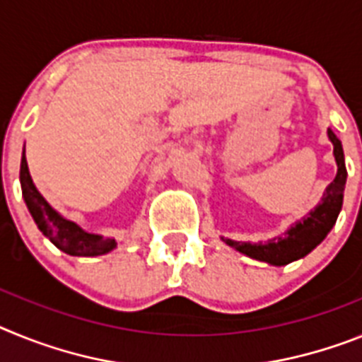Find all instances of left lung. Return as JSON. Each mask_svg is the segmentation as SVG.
Listing matches in <instances>:
<instances>
[{
    "label": "left lung",
    "mask_w": 362,
    "mask_h": 362,
    "mask_svg": "<svg viewBox=\"0 0 362 362\" xmlns=\"http://www.w3.org/2000/svg\"><path fill=\"white\" fill-rule=\"evenodd\" d=\"M328 136L333 144V155H335V162H337V177L333 178L332 184L326 187L322 202L303 222H297L293 228L288 229L284 237H276L273 240L259 242V244L224 238L228 246L235 247L251 259L264 260V262H269L273 266H284V264H290L300 257L308 255L313 247L319 246L320 242L325 240V237L329 233V229L333 228L335 220H337L339 211H341L342 193H344L348 177L341 140L335 136L332 129H328Z\"/></svg>",
    "instance_id": "1"
}]
</instances>
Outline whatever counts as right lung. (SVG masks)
<instances>
[{
  "label": "right lung",
  "mask_w": 362,
  "mask_h": 362,
  "mask_svg": "<svg viewBox=\"0 0 362 362\" xmlns=\"http://www.w3.org/2000/svg\"><path fill=\"white\" fill-rule=\"evenodd\" d=\"M20 182L21 191H23V199L27 207H29L30 215L34 222L37 224L40 231L54 244L58 250L72 257H96L105 255L112 247L116 246L115 238H103L100 235H93L78 228L74 222L65 220L47 204L36 185L33 184V178L29 175L27 168V160L21 156V168H20Z\"/></svg>",
  "instance_id": "right-lung-1"
}]
</instances>
